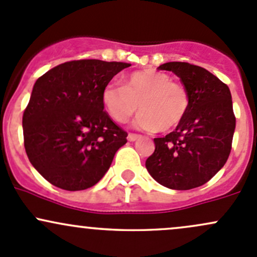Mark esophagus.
Listing matches in <instances>:
<instances>
[{
  "instance_id": "1",
  "label": "esophagus",
  "mask_w": 257,
  "mask_h": 257,
  "mask_svg": "<svg viewBox=\"0 0 257 257\" xmlns=\"http://www.w3.org/2000/svg\"><path fill=\"white\" fill-rule=\"evenodd\" d=\"M140 136L139 134H136V133H129L128 134V140L129 142H136L137 139H139Z\"/></svg>"
}]
</instances>
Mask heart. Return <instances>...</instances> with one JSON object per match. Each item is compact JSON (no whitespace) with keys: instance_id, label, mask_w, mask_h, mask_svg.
Listing matches in <instances>:
<instances>
[{"instance_id":"obj_1","label":"heart","mask_w":257,"mask_h":257,"mask_svg":"<svg viewBox=\"0 0 257 257\" xmlns=\"http://www.w3.org/2000/svg\"><path fill=\"white\" fill-rule=\"evenodd\" d=\"M102 104L110 118L123 124L137 112L136 125L148 132H169L185 119L190 94L182 83L155 70L136 71L124 77L123 86L108 83L102 91Z\"/></svg>"}]
</instances>
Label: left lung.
<instances>
[{
  "label": "left lung",
  "mask_w": 257,
  "mask_h": 257,
  "mask_svg": "<svg viewBox=\"0 0 257 257\" xmlns=\"http://www.w3.org/2000/svg\"><path fill=\"white\" fill-rule=\"evenodd\" d=\"M158 69L180 77L190 94V107L174 132L154 139L155 151L145 166L165 187L192 190L207 183L229 158L236 121L230 90L197 65L172 61Z\"/></svg>",
  "instance_id": "1"
}]
</instances>
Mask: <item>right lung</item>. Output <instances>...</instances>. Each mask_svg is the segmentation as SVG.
<instances>
[{"label":"right lung","mask_w":257,"mask_h":257,"mask_svg":"<svg viewBox=\"0 0 257 257\" xmlns=\"http://www.w3.org/2000/svg\"><path fill=\"white\" fill-rule=\"evenodd\" d=\"M131 64L96 59L53 67L34 83L23 113L27 156L51 185L81 191L96 185L109 169L128 133L102 104V91Z\"/></svg>","instance_id":"1"}]
</instances>
